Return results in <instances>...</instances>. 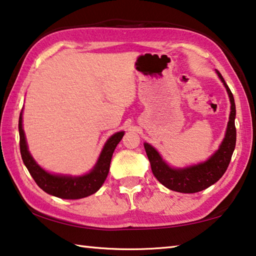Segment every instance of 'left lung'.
<instances>
[{
    "instance_id": "left-lung-1",
    "label": "left lung",
    "mask_w": 256,
    "mask_h": 256,
    "mask_svg": "<svg viewBox=\"0 0 256 256\" xmlns=\"http://www.w3.org/2000/svg\"><path fill=\"white\" fill-rule=\"evenodd\" d=\"M216 72L227 90L229 100H230V114H229L226 134H224L222 144L219 146L218 150L214 151V154L210 156V158L192 166L175 168L164 162L152 146L146 142L144 144L154 177L164 186L172 190L180 193H196L206 190L222 178L230 162L236 146V106L232 94L224 82L222 76L219 71L216 70Z\"/></svg>"
}]
</instances>
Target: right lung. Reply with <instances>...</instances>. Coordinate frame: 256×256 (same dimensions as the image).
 <instances>
[{"label":"right lung","mask_w":256,"mask_h":256,"mask_svg":"<svg viewBox=\"0 0 256 256\" xmlns=\"http://www.w3.org/2000/svg\"><path fill=\"white\" fill-rule=\"evenodd\" d=\"M124 133V131L116 132L108 138L102 146L96 164L86 174L81 176L53 174L40 167L30 154L22 128V112H20L19 118L20 152L28 172L42 190L50 196L66 198V200H78V198L89 196L102 188L110 172L112 152L116 146L122 140Z\"/></svg>","instance_id":"right-lung-1"}]
</instances>
